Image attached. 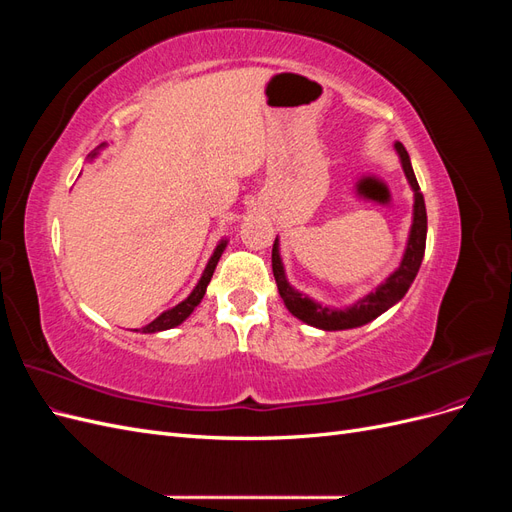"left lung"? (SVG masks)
Listing matches in <instances>:
<instances>
[{"mask_svg":"<svg viewBox=\"0 0 512 512\" xmlns=\"http://www.w3.org/2000/svg\"><path fill=\"white\" fill-rule=\"evenodd\" d=\"M395 151L399 156L401 168H404L410 188L414 192L412 226H410V235H408V243H406V252H404V258H401V262H399V267L389 277H386V280L378 288L365 294L363 299H359L344 309H337V307L322 305V303L314 301L312 297H307V294L299 292L288 282L284 262L280 256V239L275 237L271 262H273V277L277 282V290H280V297L284 299V305L288 307V312L294 318H299L305 324H309V327H316L322 331H346V329L363 327V324L376 320L380 314L386 312V309H391L395 303L404 299L408 288L414 282L418 269H421V262L425 256V241H427L425 198L421 194V188H418V181L414 177V170H412L406 147L401 143H395Z\"/></svg>","mask_w":512,"mask_h":512,"instance_id":"obj_1","label":"left lung"}]
</instances>
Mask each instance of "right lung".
I'll use <instances>...</instances> for the list:
<instances>
[{
  "label": "right lung",
  "mask_w": 512,
  "mask_h": 512,
  "mask_svg": "<svg viewBox=\"0 0 512 512\" xmlns=\"http://www.w3.org/2000/svg\"><path fill=\"white\" fill-rule=\"evenodd\" d=\"M102 147H104V145H102ZM98 149H100V147H98ZM98 149H96L94 153H91L89 160H94V158L98 156ZM226 245H228V239H222V241L218 243V247H215L211 258H209V262H207V267H205V271H203V275H200L198 284L194 286V290L188 294V297H185L181 303H177L175 307L166 309V312H162L156 320H151V322L147 324V327L134 329V331H141V333H160V331H168V329L179 327V324L194 312V307H196L200 301H203L205 292H207V286H209L211 277H213V271H215V267H218V260H220V256L224 254Z\"/></svg>",
  "instance_id": "1"
}]
</instances>
